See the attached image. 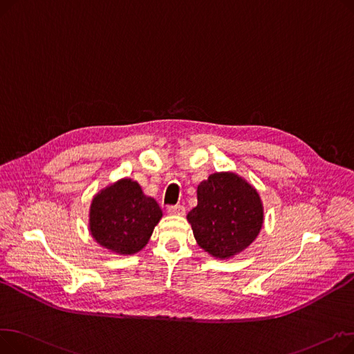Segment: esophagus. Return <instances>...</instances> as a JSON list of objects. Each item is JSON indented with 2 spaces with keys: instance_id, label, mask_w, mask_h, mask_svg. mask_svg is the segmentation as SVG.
<instances>
[{
  "instance_id": "1",
  "label": "esophagus",
  "mask_w": 354,
  "mask_h": 354,
  "mask_svg": "<svg viewBox=\"0 0 354 354\" xmlns=\"http://www.w3.org/2000/svg\"><path fill=\"white\" fill-rule=\"evenodd\" d=\"M167 214L182 216V215H185V208L182 205H172V207L167 208Z\"/></svg>"
}]
</instances>
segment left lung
I'll return each mask as SVG.
<instances>
[{"label": "left lung", "mask_w": 354, "mask_h": 354, "mask_svg": "<svg viewBox=\"0 0 354 354\" xmlns=\"http://www.w3.org/2000/svg\"><path fill=\"white\" fill-rule=\"evenodd\" d=\"M198 205L187 215L198 245L218 259L248 248L264 224L259 194L243 176L215 172L196 189Z\"/></svg>", "instance_id": "1"}]
</instances>
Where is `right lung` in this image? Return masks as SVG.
<instances>
[{
    "label": "right lung",
    "instance_id": "right-lung-1",
    "mask_svg": "<svg viewBox=\"0 0 354 354\" xmlns=\"http://www.w3.org/2000/svg\"><path fill=\"white\" fill-rule=\"evenodd\" d=\"M162 215L158 202L146 196L136 180L123 178L93 198L88 230L110 252L132 255L149 243Z\"/></svg>",
    "mask_w": 354,
    "mask_h": 354
}]
</instances>
